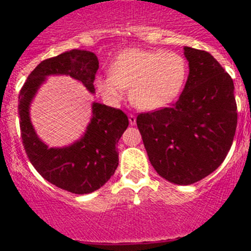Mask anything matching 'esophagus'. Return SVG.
<instances>
[{"label":"esophagus","instance_id":"1","mask_svg":"<svg viewBox=\"0 0 251 251\" xmlns=\"http://www.w3.org/2000/svg\"><path fill=\"white\" fill-rule=\"evenodd\" d=\"M128 121H130V125H136V116L133 114H128Z\"/></svg>","mask_w":251,"mask_h":251}]
</instances>
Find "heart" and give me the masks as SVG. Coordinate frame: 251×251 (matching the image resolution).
I'll use <instances>...</instances> for the list:
<instances>
[{
    "label": "heart",
    "mask_w": 251,
    "mask_h": 251,
    "mask_svg": "<svg viewBox=\"0 0 251 251\" xmlns=\"http://www.w3.org/2000/svg\"><path fill=\"white\" fill-rule=\"evenodd\" d=\"M109 74L95 81L103 97L116 102L124 97V90H131L136 107L155 110L178 97L188 75V63L176 52L131 48L116 57Z\"/></svg>",
    "instance_id": "heart-1"
}]
</instances>
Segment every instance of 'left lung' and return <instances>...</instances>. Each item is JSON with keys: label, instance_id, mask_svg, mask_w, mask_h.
<instances>
[{"label": "left lung", "instance_id": "obj_1", "mask_svg": "<svg viewBox=\"0 0 251 251\" xmlns=\"http://www.w3.org/2000/svg\"><path fill=\"white\" fill-rule=\"evenodd\" d=\"M189 75L169 107L141 113L137 126L155 171L182 186L214 173L229 151L237 128L232 77L206 50L184 47Z\"/></svg>", "mask_w": 251, "mask_h": 251}]
</instances>
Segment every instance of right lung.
Returning a JSON list of instances; mask_svg holds the SVG:
<instances>
[{
	"instance_id": "1",
	"label": "right lung",
	"mask_w": 251,
	"mask_h": 251,
	"mask_svg": "<svg viewBox=\"0 0 251 251\" xmlns=\"http://www.w3.org/2000/svg\"><path fill=\"white\" fill-rule=\"evenodd\" d=\"M98 64L95 53L81 50L42 60L27 76L18 100L20 135L30 163L48 182L75 194L97 191L115 173L119 164L116 144L128 126L127 115L120 109L93 103L92 119L82 138L65 148H48L30 123L29 107L48 75H70L93 93Z\"/></svg>"
}]
</instances>
